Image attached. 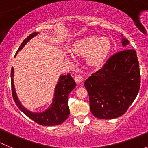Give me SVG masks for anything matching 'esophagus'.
Wrapping results in <instances>:
<instances>
[{"mask_svg":"<svg viewBox=\"0 0 148 148\" xmlns=\"http://www.w3.org/2000/svg\"><path fill=\"white\" fill-rule=\"evenodd\" d=\"M74 80H75V82L77 83H81L83 81V77L81 75H77L74 77Z\"/></svg>","mask_w":148,"mask_h":148,"instance_id":"obj_1","label":"esophagus"}]
</instances>
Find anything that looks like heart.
<instances>
[{
    "mask_svg": "<svg viewBox=\"0 0 148 148\" xmlns=\"http://www.w3.org/2000/svg\"><path fill=\"white\" fill-rule=\"evenodd\" d=\"M111 49V44L107 37L99 38L97 36H87L77 40L72 46L75 54L84 56L86 62L91 67H97L105 60ZM67 59H71L66 55Z\"/></svg>",
    "mask_w": 148,
    "mask_h": 148,
    "instance_id": "1",
    "label": "heart"
}]
</instances>
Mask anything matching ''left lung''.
I'll return each mask as SVG.
<instances>
[{
    "mask_svg": "<svg viewBox=\"0 0 148 148\" xmlns=\"http://www.w3.org/2000/svg\"><path fill=\"white\" fill-rule=\"evenodd\" d=\"M121 35L122 45L126 47L129 41ZM140 86V66L136 51L125 49L117 52L85 81L91 112L103 120L120 117L135 100Z\"/></svg>",
    "mask_w": 148,
    "mask_h": 148,
    "instance_id": "left-lung-1",
    "label": "left lung"
}]
</instances>
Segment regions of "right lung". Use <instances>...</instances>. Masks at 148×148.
I'll use <instances>...</instances> for the list:
<instances>
[{
    "label": "right lung",
    "mask_w": 148,
    "mask_h": 148,
    "mask_svg": "<svg viewBox=\"0 0 148 148\" xmlns=\"http://www.w3.org/2000/svg\"><path fill=\"white\" fill-rule=\"evenodd\" d=\"M38 34L39 32H34L30 34L21 44L20 47L16 52V54L18 53V51L23 49V48L30 40L38 36ZM16 54L15 55V57ZM13 77H14V69L12 67L11 87L13 100L15 101V103L20 109L21 111L23 112L28 117L43 126H54V125H60L68 118L70 113L68 106V96L76 86V82L69 74H67L66 76L61 75L59 77V81L55 87L54 95L51 104L46 110L39 112L30 111L21 103L15 89Z\"/></svg>",
    "instance_id": "obj_1"
}]
</instances>
